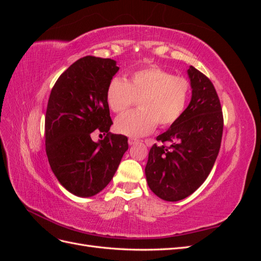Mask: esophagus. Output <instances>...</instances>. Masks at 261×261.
Returning a JSON list of instances; mask_svg holds the SVG:
<instances>
[{"instance_id":"obj_1","label":"esophagus","mask_w":261,"mask_h":261,"mask_svg":"<svg viewBox=\"0 0 261 261\" xmlns=\"http://www.w3.org/2000/svg\"><path fill=\"white\" fill-rule=\"evenodd\" d=\"M139 143V140H137V139H134V138H129L128 139V144L130 145V146H134V145H136V144H138Z\"/></svg>"}]
</instances>
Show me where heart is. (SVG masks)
<instances>
[{"label": "heart", "instance_id": "obj_1", "mask_svg": "<svg viewBox=\"0 0 261 261\" xmlns=\"http://www.w3.org/2000/svg\"><path fill=\"white\" fill-rule=\"evenodd\" d=\"M189 84L158 66L141 68L127 81L114 77L107 89V102L115 113H122L138 99L136 112H128L115 120L117 133L141 137L160 127L175 123L184 113L189 98Z\"/></svg>", "mask_w": 261, "mask_h": 261}]
</instances>
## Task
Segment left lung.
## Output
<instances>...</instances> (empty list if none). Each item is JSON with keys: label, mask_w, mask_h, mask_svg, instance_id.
<instances>
[{"label": "left lung", "mask_w": 261, "mask_h": 261, "mask_svg": "<svg viewBox=\"0 0 261 261\" xmlns=\"http://www.w3.org/2000/svg\"><path fill=\"white\" fill-rule=\"evenodd\" d=\"M187 75L191 102L178 120L156 137L162 144L150 149L145 168L149 188L167 201L184 199L200 187L213 168L222 139L223 115L215 87L194 66H189Z\"/></svg>", "instance_id": "obj_1"}]
</instances>
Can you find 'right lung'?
Here are the masks:
<instances>
[{"instance_id":"obj_1","label":"right lung","mask_w":261,"mask_h":261,"mask_svg":"<svg viewBox=\"0 0 261 261\" xmlns=\"http://www.w3.org/2000/svg\"><path fill=\"white\" fill-rule=\"evenodd\" d=\"M116 61L88 55L73 63L51 90L45 113V150L52 172L66 191L78 197L100 193L128 149L127 137L110 134L109 83ZM107 136L97 143L91 133Z\"/></svg>"}]
</instances>
